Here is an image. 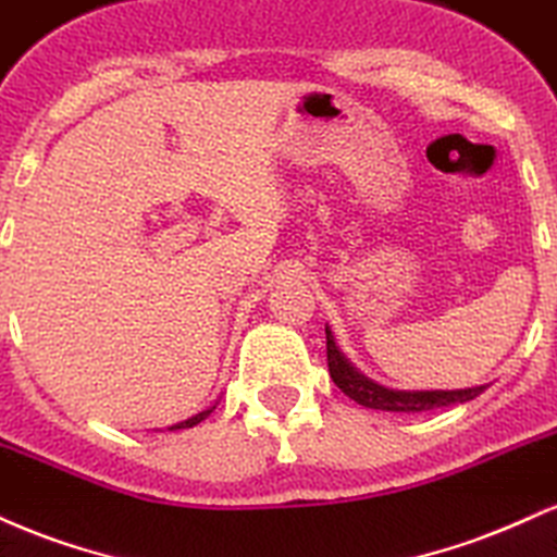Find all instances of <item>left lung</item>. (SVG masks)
<instances>
[{"label":"left lung","mask_w":557,"mask_h":557,"mask_svg":"<svg viewBox=\"0 0 557 557\" xmlns=\"http://www.w3.org/2000/svg\"><path fill=\"white\" fill-rule=\"evenodd\" d=\"M325 349H329V370L333 383L344 391L346 396L355 398L357 404L368 409H383V411H430L450 407V404H463L472 401L487 388V385H474V388H461V391H394L385 388V385L370 381L368 375H362L349 359L344 357V351L336 346V338L329 325H325Z\"/></svg>","instance_id":"1"}]
</instances>
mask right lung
Returning a JSON list of instances; mask_svg holds the SVG:
<instances>
[{
  "label": "right lung",
  "instance_id": "right-lung-1",
  "mask_svg": "<svg viewBox=\"0 0 557 557\" xmlns=\"http://www.w3.org/2000/svg\"><path fill=\"white\" fill-rule=\"evenodd\" d=\"M215 407H211V409H206V411H200V414H195V417H189V420H185V422H176V424H172V428L169 430H185V428H195V424H200L202 420H206L208 414H211Z\"/></svg>",
  "mask_w": 557,
  "mask_h": 557
}]
</instances>
